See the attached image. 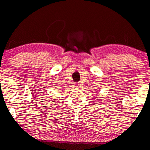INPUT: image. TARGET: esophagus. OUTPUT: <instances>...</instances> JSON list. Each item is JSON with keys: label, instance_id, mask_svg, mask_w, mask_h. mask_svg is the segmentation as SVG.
Wrapping results in <instances>:
<instances>
[{"label": "esophagus", "instance_id": "34e87169", "mask_svg": "<svg viewBox=\"0 0 150 150\" xmlns=\"http://www.w3.org/2000/svg\"><path fill=\"white\" fill-rule=\"evenodd\" d=\"M78 86H79L78 84H77V83H74L73 87H75V88H78Z\"/></svg>", "mask_w": 150, "mask_h": 150}]
</instances>
